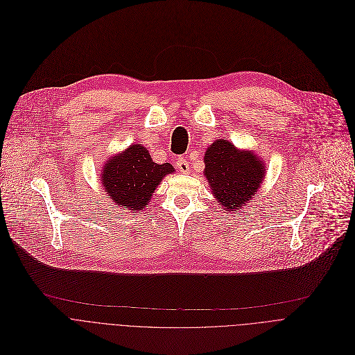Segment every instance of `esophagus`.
<instances>
[{
  "label": "esophagus",
  "instance_id": "obj_1",
  "mask_svg": "<svg viewBox=\"0 0 355 355\" xmlns=\"http://www.w3.org/2000/svg\"><path fill=\"white\" fill-rule=\"evenodd\" d=\"M175 165H176V168H178L182 173H190V164H189L187 159L179 158Z\"/></svg>",
  "mask_w": 355,
  "mask_h": 355
}]
</instances>
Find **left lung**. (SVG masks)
Instances as JSON below:
<instances>
[{
    "label": "left lung",
    "instance_id": "8db88e82",
    "mask_svg": "<svg viewBox=\"0 0 355 355\" xmlns=\"http://www.w3.org/2000/svg\"><path fill=\"white\" fill-rule=\"evenodd\" d=\"M204 175L221 211H235L254 198L264 164L252 151H239L227 139H216L204 154Z\"/></svg>",
    "mask_w": 355,
    "mask_h": 355
}]
</instances>
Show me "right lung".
Wrapping results in <instances>:
<instances>
[{"label": "right lung", "instance_id": "1", "mask_svg": "<svg viewBox=\"0 0 355 355\" xmlns=\"http://www.w3.org/2000/svg\"><path fill=\"white\" fill-rule=\"evenodd\" d=\"M173 171L171 164H155L147 148L134 144L106 161L101 182L116 208L137 214L148 207L159 182Z\"/></svg>", "mask_w": 355, "mask_h": 355}]
</instances>
